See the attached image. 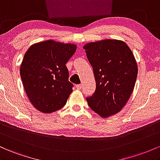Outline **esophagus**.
Returning <instances> with one entry per match:
<instances>
[{
  "label": "esophagus",
  "instance_id": "esophagus-1",
  "mask_svg": "<svg viewBox=\"0 0 160 160\" xmlns=\"http://www.w3.org/2000/svg\"><path fill=\"white\" fill-rule=\"evenodd\" d=\"M76 88H77V89L81 90V89H82V85H81V84H80V85H76Z\"/></svg>",
  "mask_w": 160,
  "mask_h": 160
}]
</instances>
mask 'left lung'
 Segmentation results:
<instances>
[{"mask_svg": "<svg viewBox=\"0 0 160 160\" xmlns=\"http://www.w3.org/2000/svg\"><path fill=\"white\" fill-rule=\"evenodd\" d=\"M92 66L96 90L86 98L93 111L103 118L116 114L127 103L133 92L138 64L125 42L105 39L84 45Z\"/></svg>", "mask_w": 160, "mask_h": 160, "instance_id": "1", "label": "left lung"}]
</instances>
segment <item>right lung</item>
<instances>
[{
    "instance_id": "obj_1",
    "label": "right lung",
    "mask_w": 160,
    "mask_h": 160,
    "mask_svg": "<svg viewBox=\"0 0 160 160\" xmlns=\"http://www.w3.org/2000/svg\"><path fill=\"white\" fill-rule=\"evenodd\" d=\"M77 46L53 40L35 43L25 53L20 76L28 99L35 109L51 113L64 107L72 92L66 64Z\"/></svg>"
}]
</instances>
